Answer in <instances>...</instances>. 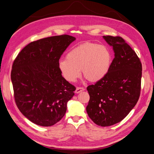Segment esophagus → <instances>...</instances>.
Returning a JSON list of instances; mask_svg holds the SVG:
<instances>
[{
  "instance_id": "esophagus-1",
  "label": "esophagus",
  "mask_w": 154,
  "mask_h": 154,
  "mask_svg": "<svg viewBox=\"0 0 154 154\" xmlns=\"http://www.w3.org/2000/svg\"><path fill=\"white\" fill-rule=\"evenodd\" d=\"M84 90H85V89L82 87H77L76 89V91H76V94H78V93H80V92L84 91Z\"/></svg>"
}]
</instances>
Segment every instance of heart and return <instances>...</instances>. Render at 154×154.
<instances>
[{"label":"heart","instance_id":"b5f03b06","mask_svg":"<svg viewBox=\"0 0 154 154\" xmlns=\"http://www.w3.org/2000/svg\"><path fill=\"white\" fill-rule=\"evenodd\" d=\"M112 63V54L107 47L86 42L68 51L66 59L60 60L59 68L65 79L74 82L80 76L90 82H97L107 74Z\"/></svg>","mask_w":154,"mask_h":154}]
</instances>
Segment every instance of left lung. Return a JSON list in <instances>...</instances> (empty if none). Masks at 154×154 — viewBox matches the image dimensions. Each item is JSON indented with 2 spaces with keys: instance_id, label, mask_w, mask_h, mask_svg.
<instances>
[{
  "instance_id": "obj_1",
  "label": "left lung",
  "mask_w": 154,
  "mask_h": 154,
  "mask_svg": "<svg viewBox=\"0 0 154 154\" xmlns=\"http://www.w3.org/2000/svg\"><path fill=\"white\" fill-rule=\"evenodd\" d=\"M103 37L113 48L115 58L107 74L87 87L86 111L94 123L109 126L124 119L138 102L142 67L135 51L121 37Z\"/></svg>"
}]
</instances>
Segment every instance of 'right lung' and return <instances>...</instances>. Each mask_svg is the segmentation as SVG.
I'll list each match as a JSON object with an SVG mask.
<instances>
[{
  "mask_svg": "<svg viewBox=\"0 0 154 154\" xmlns=\"http://www.w3.org/2000/svg\"><path fill=\"white\" fill-rule=\"evenodd\" d=\"M76 39L68 35L31 42L17 55L11 80L16 104L33 123L51 126L62 119L76 88L62 76L59 59Z\"/></svg>",
  "mask_w": 154,
  "mask_h": 154,
  "instance_id": "right-lung-1",
  "label": "right lung"
}]
</instances>
